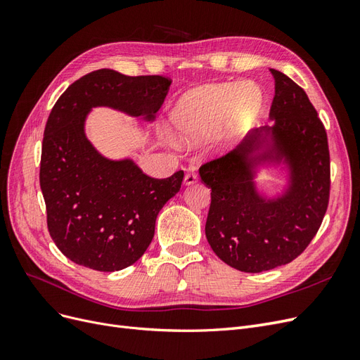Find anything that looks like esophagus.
<instances>
[{
    "label": "esophagus",
    "instance_id": "esophagus-1",
    "mask_svg": "<svg viewBox=\"0 0 360 360\" xmlns=\"http://www.w3.org/2000/svg\"><path fill=\"white\" fill-rule=\"evenodd\" d=\"M197 181H198V174L197 172L191 171V172L186 174V176H184V184H193Z\"/></svg>",
    "mask_w": 360,
    "mask_h": 360
}]
</instances>
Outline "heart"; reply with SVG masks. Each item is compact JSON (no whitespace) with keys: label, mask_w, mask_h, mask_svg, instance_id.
Instances as JSON below:
<instances>
[{"label":"heart","mask_w":360,"mask_h":360,"mask_svg":"<svg viewBox=\"0 0 360 360\" xmlns=\"http://www.w3.org/2000/svg\"><path fill=\"white\" fill-rule=\"evenodd\" d=\"M263 106L254 84H212L186 94L171 112L177 136L188 144L209 139L217 129L233 139L250 126Z\"/></svg>","instance_id":"1"}]
</instances>
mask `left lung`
<instances>
[{"instance_id":"1","label":"left lung","mask_w":360,"mask_h":360,"mask_svg":"<svg viewBox=\"0 0 360 360\" xmlns=\"http://www.w3.org/2000/svg\"><path fill=\"white\" fill-rule=\"evenodd\" d=\"M275 97L270 118L275 153L287 156L294 168L290 192L267 202L250 181V151L263 146L252 129L231 153L205 162L202 181L212 189L205 236L224 263L248 274H259L296 259L317 234L329 205L330 155L328 134L307 93L287 75L270 70ZM274 155V150L271 153ZM264 160V155L257 156Z\"/></svg>"}]
</instances>
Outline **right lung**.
<instances>
[{"label":"right lung","instance_id":"1","mask_svg":"<svg viewBox=\"0 0 360 360\" xmlns=\"http://www.w3.org/2000/svg\"><path fill=\"white\" fill-rule=\"evenodd\" d=\"M171 82L162 75L99 69L69 85L53 105L41 143L40 188L48 231L73 263L99 271L132 266L153 240L156 217L184 177L180 169L155 179L132 160L103 159L84 135L85 114L108 105L151 120Z\"/></svg>","mask_w":360,"mask_h":360}]
</instances>
